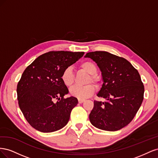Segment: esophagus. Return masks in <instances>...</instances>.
Segmentation results:
<instances>
[{"label":"esophagus","mask_w":158,"mask_h":158,"mask_svg":"<svg viewBox=\"0 0 158 158\" xmlns=\"http://www.w3.org/2000/svg\"><path fill=\"white\" fill-rule=\"evenodd\" d=\"M84 102V99H78V102L80 103H83Z\"/></svg>","instance_id":"obj_1"}]
</instances>
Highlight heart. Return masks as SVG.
<instances>
[{
  "instance_id": "obj_1",
  "label": "heart",
  "mask_w": 158,
  "mask_h": 158,
  "mask_svg": "<svg viewBox=\"0 0 158 158\" xmlns=\"http://www.w3.org/2000/svg\"><path fill=\"white\" fill-rule=\"evenodd\" d=\"M80 68L89 74L87 80V84L94 83L98 84L99 78L96 74L98 68L93 62L84 61L80 65ZM61 80L63 83L67 87H71L74 83V76L73 70L70 68H66L61 74ZM95 87L92 84H88L84 86H74L71 88L70 92L73 96L80 99H85L89 98L94 94L95 92Z\"/></svg>"
}]
</instances>
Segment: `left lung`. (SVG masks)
<instances>
[{
  "label": "left lung",
  "instance_id": "1",
  "mask_svg": "<svg viewBox=\"0 0 158 158\" xmlns=\"http://www.w3.org/2000/svg\"><path fill=\"white\" fill-rule=\"evenodd\" d=\"M85 57L94 60L101 70L103 84L98 96L106 99L95 100L89 121L102 130H120L132 121L144 99L140 76L130 62L108 52H89Z\"/></svg>",
  "mask_w": 158,
  "mask_h": 158
}]
</instances>
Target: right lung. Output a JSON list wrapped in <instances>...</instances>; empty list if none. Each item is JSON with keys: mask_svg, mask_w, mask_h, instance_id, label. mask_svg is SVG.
Wrapping results in <instances>:
<instances>
[{"mask_svg": "<svg viewBox=\"0 0 158 158\" xmlns=\"http://www.w3.org/2000/svg\"><path fill=\"white\" fill-rule=\"evenodd\" d=\"M84 52L49 51L38 56L23 71L17 85L18 105L30 125L42 132L60 130L68 123L78 104L61 80L64 69L75 63Z\"/></svg>", "mask_w": 158, "mask_h": 158, "instance_id": "1", "label": "right lung"}]
</instances>
